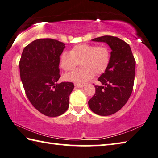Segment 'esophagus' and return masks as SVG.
I'll use <instances>...</instances> for the list:
<instances>
[{
    "instance_id": "1",
    "label": "esophagus",
    "mask_w": 158,
    "mask_h": 158,
    "mask_svg": "<svg viewBox=\"0 0 158 158\" xmlns=\"http://www.w3.org/2000/svg\"><path fill=\"white\" fill-rule=\"evenodd\" d=\"M75 87H78V88H82L83 87H85V84H75Z\"/></svg>"
}]
</instances>
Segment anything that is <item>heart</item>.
Instances as JSON below:
<instances>
[{
	"instance_id": "1",
	"label": "heart",
	"mask_w": 158,
	"mask_h": 158,
	"mask_svg": "<svg viewBox=\"0 0 158 158\" xmlns=\"http://www.w3.org/2000/svg\"><path fill=\"white\" fill-rule=\"evenodd\" d=\"M111 53L105 45L79 44L73 47L70 52H64L60 55L59 64L65 71L73 70L80 62V69L64 76L67 81L79 84L85 83L93 78L94 73L102 74L108 67Z\"/></svg>"
}]
</instances>
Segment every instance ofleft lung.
Masks as SVG:
<instances>
[{"instance_id": "obj_1", "label": "left lung", "mask_w": 158, "mask_h": 158, "mask_svg": "<svg viewBox=\"0 0 158 158\" xmlns=\"http://www.w3.org/2000/svg\"><path fill=\"white\" fill-rule=\"evenodd\" d=\"M108 44L112 51L106 71L95 86L96 93L89 100V108L99 115L115 114L122 109L131 95L135 75V60L129 44L117 37L104 35L92 40Z\"/></svg>"}]
</instances>
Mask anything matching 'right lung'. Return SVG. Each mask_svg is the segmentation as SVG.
<instances>
[{
    "mask_svg": "<svg viewBox=\"0 0 158 158\" xmlns=\"http://www.w3.org/2000/svg\"><path fill=\"white\" fill-rule=\"evenodd\" d=\"M64 48L65 44L57 40H35L24 48L19 62L27 97L38 111L49 117L67 111L74 88L72 82H57L60 78L59 60Z\"/></svg>",
    "mask_w": 158,
    "mask_h": 158,
    "instance_id": "add662e5",
    "label": "right lung"
}]
</instances>
